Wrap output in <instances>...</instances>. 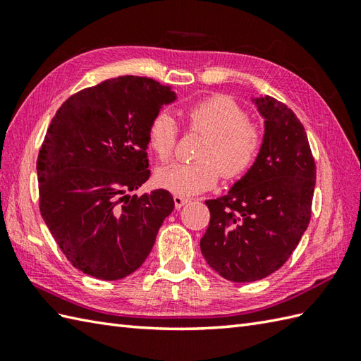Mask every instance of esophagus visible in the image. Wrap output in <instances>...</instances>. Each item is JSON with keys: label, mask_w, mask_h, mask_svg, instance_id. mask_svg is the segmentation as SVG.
Wrapping results in <instances>:
<instances>
[{"label": "esophagus", "mask_w": 361, "mask_h": 361, "mask_svg": "<svg viewBox=\"0 0 361 361\" xmlns=\"http://www.w3.org/2000/svg\"><path fill=\"white\" fill-rule=\"evenodd\" d=\"M190 202V198H188V197H183V195H173V203H175V208L176 209H180V208H183V206H185L186 203H189Z\"/></svg>", "instance_id": "34e87169"}]
</instances>
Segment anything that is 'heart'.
Masks as SVG:
<instances>
[{
	"instance_id": "1",
	"label": "heart",
	"mask_w": 361,
	"mask_h": 361,
	"mask_svg": "<svg viewBox=\"0 0 361 361\" xmlns=\"http://www.w3.org/2000/svg\"><path fill=\"white\" fill-rule=\"evenodd\" d=\"M190 132L206 135L198 161L161 167L158 185L173 194L194 195L212 188L220 178L237 180L255 164L262 147L264 133L256 122L231 97L216 94L183 110ZM178 142V127L171 114L158 113L147 127V144L159 161H169Z\"/></svg>"
}]
</instances>
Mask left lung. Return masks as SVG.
Wrapping results in <instances>:
<instances>
[{"label":"left lung","mask_w":361,"mask_h":361,"mask_svg":"<svg viewBox=\"0 0 361 361\" xmlns=\"http://www.w3.org/2000/svg\"><path fill=\"white\" fill-rule=\"evenodd\" d=\"M264 142L248 173L224 197L206 200L211 220L202 255L221 278L252 282L287 262L310 224L317 180L304 126L286 104L256 99Z\"/></svg>","instance_id":"left-lung-1"}]
</instances>
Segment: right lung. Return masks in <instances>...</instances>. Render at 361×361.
Returning <instances> with one entry per match:
<instances>
[{
  "label": "right lung",
  "mask_w": 361,
  "mask_h": 361,
  "mask_svg": "<svg viewBox=\"0 0 361 361\" xmlns=\"http://www.w3.org/2000/svg\"><path fill=\"white\" fill-rule=\"evenodd\" d=\"M171 88L137 75L109 79L68 97L37 158L38 204L73 267L116 281L142 265L173 211L169 190L127 195L149 180L147 127Z\"/></svg>",
  "instance_id": "add662e5"
}]
</instances>
